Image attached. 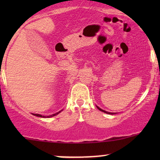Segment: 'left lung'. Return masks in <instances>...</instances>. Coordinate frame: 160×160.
Segmentation results:
<instances>
[{
	"label": "left lung",
	"mask_w": 160,
	"mask_h": 160,
	"mask_svg": "<svg viewBox=\"0 0 160 160\" xmlns=\"http://www.w3.org/2000/svg\"><path fill=\"white\" fill-rule=\"evenodd\" d=\"M98 108V110L99 111H102V112H104V113H108V114H115V113H110V112H108V111H104V110H102V109H101L100 108H98V107H97Z\"/></svg>",
	"instance_id": "left-lung-1"
}]
</instances>
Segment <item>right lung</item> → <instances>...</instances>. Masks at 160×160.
Wrapping results in <instances>:
<instances>
[{"mask_svg":"<svg viewBox=\"0 0 160 160\" xmlns=\"http://www.w3.org/2000/svg\"><path fill=\"white\" fill-rule=\"evenodd\" d=\"M62 111H60L57 112V113H54V114H52V115L47 116V117H44V116H42V115H40V114H36V113H34V116H37V117H54V116H56V115H57V114H58V113H59L60 112H61Z\"/></svg>","mask_w":160,"mask_h":160,"instance_id":"obj_1","label":"right lung"}]
</instances>
